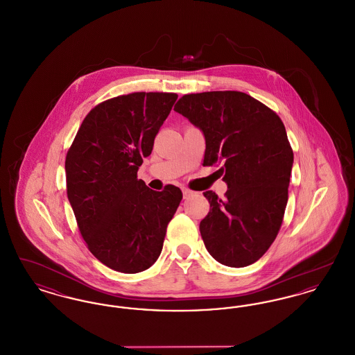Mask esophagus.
Instances as JSON below:
<instances>
[{"label":"esophagus","instance_id":"obj_1","mask_svg":"<svg viewBox=\"0 0 355 355\" xmlns=\"http://www.w3.org/2000/svg\"><path fill=\"white\" fill-rule=\"evenodd\" d=\"M182 193H184V198H189V197L193 194V191L189 190V189H186V187L182 189Z\"/></svg>","mask_w":355,"mask_h":355}]
</instances>
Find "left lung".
Returning <instances> with one entry per match:
<instances>
[{"label": "left lung", "instance_id": "obj_1", "mask_svg": "<svg viewBox=\"0 0 355 355\" xmlns=\"http://www.w3.org/2000/svg\"><path fill=\"white\" fill-rule=\"evenodd\" d=\"M203 132V166L220 165L225 197L200 223L207 252L222 265L245 268L268 252L288 198L293 149L278 114L246 93L225 90L182 96L174 106Z\"/></svg>", "mask_w": 355, "mask_h": 355}]
</instances>
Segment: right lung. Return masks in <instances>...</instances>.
Masks as SVG:
<instances>
[{
	"label": "right lung",
	"mask_w": 355,
	"mask_h": 355,
	"mask_svg": "<svg viewBox=\"0 0 355 355\" xmlns=\"http://www.w3.org/2000/svg\"><path fill=\"white\" fill-rule=\"evenodd\" d=\"M177 97L135 92L98 103L67 153V193L80 233L113 270L135 274L152 266L182 200L177 186L155 191L137 178Z\"/></svg>",
	"instance_id": "add662e5"
}]
</instances>
